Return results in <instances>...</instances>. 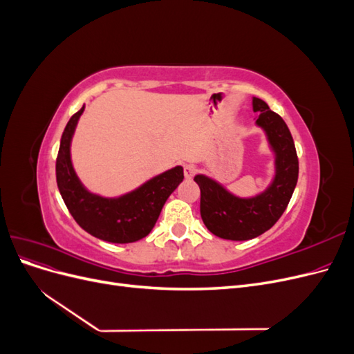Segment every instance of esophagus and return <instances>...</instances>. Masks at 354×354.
Wrapping results in <instances>:
<instances>
[{"instance_id":"34e87169","label":"esophagus","mask_w":354,"mask_h":354,"mask_svg":"<svg viewBox=\"0 0 354 354\" xmlns=\"http://www.w3.org/2000/svg\"><path fill=\"white\" fill-rule=\"evenodd\" d=\"M198 173V167L194 164H187L185 165V177L186 178H192Z\"/></svg>"}]
</instances>
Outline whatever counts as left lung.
Wrapping results in <instances>:
<instances>
[{"instance_id":"8db88e82","label":"left lung","mask_w":354,"mask_h":354,"mask_svg":"<svg viewBox=\"0 0 354 354\" xmlns=\"http://www.w3.org/2000/svg\"><path fill=\"white\" fill-rule=\"evenodd\" d=\"M257 124L263 127L276 152V177L260 196L239 199L205 176H196L201 189V217L207 229L223 239L248 241L260 236L282 217L298 180V156L291 131L281 115L254 97Z\"/></svg>"}]
</instances>
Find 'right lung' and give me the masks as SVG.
<instances>
[{
  "label": "right lung",
  "instance_id": "obj_1",
  "mask_svg": "<svg viewBox=\"0 0 354 354\" xmlns=\"http://www.w3.org/2000/svg\"><path fill=\"white\" fill-rule=\"evenodd\" d=\"M82 111L84 106L66 124L56 159V180L63 202L80 227L91 236L112 243L136 242L153 229L165 201L185 178L183 168L169 169L122 198L104 199L91 195L75 176L69 152Z\"/></svg>",
  "mask_w": 354,
  "mask_h": 354
}]
</instances>
